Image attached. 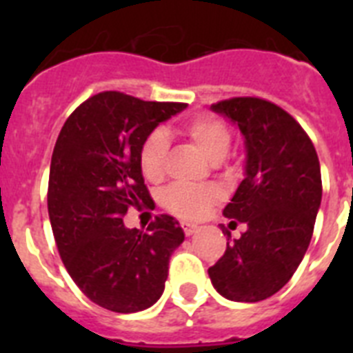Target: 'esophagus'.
Listing matches in <instances>:
<instances>
[{
    "instance_id": "obj_1",
    "label": "esophagus",
    "mask_w": 353,
    "mask_h": 353,
    "mask_svg": "<svg viewBox=\"0 0 353 353\" xmlns=\"http://www.w3.org/2000/svg\"><path fill=\"white\" fill-rule=\"evenodd\" d=\"M182 228H183V233H185L187 236L194 235V233L198 232V224H192V223H182Z\"/></svg>"
}]
</instances>
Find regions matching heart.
Listing matches in <instances>:
<instances>
[{
  "label": "heart",
  "mask_w": 353,
  "mask_h": 353,
  "mask_svg": "<svg viewBox=\"0 0 353 353\" xmlns=\"http://www.w3.org/2000/svg\"><path fill=\"white\" fill-rule=\"evenodd\" d=\"M183 134L191 139L199 152L212 162L226 157L232 134L223 121L214 117H194L183 125ZM170 141L162 130L150 132L139 148V168L150 182H159L166 173V157ZM221 198L215 185H180L174 183L161 194L162 207L182 219H196L203 215Z\"/></svg>",
  "instance_id": "heart-1"
}]
</instances>
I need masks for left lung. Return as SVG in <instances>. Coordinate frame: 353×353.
I'll return each mask as SVG.
<instances>
[{
    "mask_svg": "<svg viewBox=\"0 0 353 353\" xmlns=\"http://www.w3.org/2000/svg\"><path fill=\"white\" fill-rule=\"evenodd\" d=\"M212 111L244 136V180L223 214L233 219L228 226L242 223L245 232L228 242L208 276L228 301H265L292 279L307 251L322 203L320 161L304 129L272 102L235 97Z\"/></svg>",
    "mask_w": 353,
    "mask_h": 353,
    "instance_id": "1",
    "label": "left lung"
}]
</instances>
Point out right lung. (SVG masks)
Segmentation results:
<instances>
[{
  "instance_id": "1",
  "label": "right lung",
  "mask_w": 353,
  "mask_h": 353,
  "mask_svg": "<svg viewBox=\"0 0 353 353\" xmlns=\"http://www.w3.org/2000/svg\"><path fill=\"white\" fill-rule=\"evenodd\" d=\"M183 109L102 92L67 118L56 139L48 191L56 245L81 292L114 313H138L161 299L171 254L185 239L171 215L155 217L146 232L123 224L130 207L150 203L143 139Z\"/></svg>"
}]
</instances>
